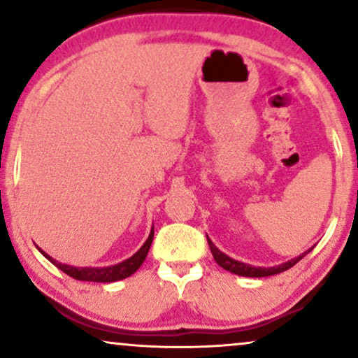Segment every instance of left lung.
<instances>
[{
	"mask_svg": "<svg viewBox=\"0 0 358 358\" xmlns=\"http://www.w3.org/2000/svg\"><path fill=\"white\" fill-rule=\"evenodd\" d=\"M207 241H208L210 251H212V254H213L215 262H217L220 267H223L224 271H229L231 273H236V275H243V277H268V275H275V273L285 272L290 267L295 266L298 261H301V259L311 251V249H308V251L303 252L301 256H298L295 259H292V261L280 264V266H275V267H254V266H249V264L234 261V259L228 257L227 254H223L222 251H220L218 248H215V244L210 241L208 238H207Z\"/></svg>",
	"mask_w": 358,
	"mask_h": 358,
	"instance_id": "obj_1",
	"label": "left lung"
}]
</instances>
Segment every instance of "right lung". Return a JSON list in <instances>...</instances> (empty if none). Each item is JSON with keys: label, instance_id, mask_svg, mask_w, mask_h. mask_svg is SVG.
I'll use <instances>...</instances> for the list:
<instances>
[{"label": "right lung", "instance_id": "add662e5", "mask_svg": "<svg viewBox=\"0 0 358 358\" xmlns=\"http://www.w3.org/2000/svg\"><path fill=\"white\" fill-rule=\"evenodd\" d=\"M153 236H155V231L151 229L148 239H146L143 246H141L138 251L134 254V256L125 259L124 262L115 264V266H110V267H73V266H68V264L57 262L55 259L50 257L43 251H42V254L53 264V266H57L62 272H65L66 275L73 277L75 280L102 282V283L117 282V280H122V278L130 277L131 273H135L136 271H138L140 266L145 261L146 254H148V251H150L151 243H153Z\"/></svg>", "mask_w": 358, "mask_h": 358}]
</instances>
